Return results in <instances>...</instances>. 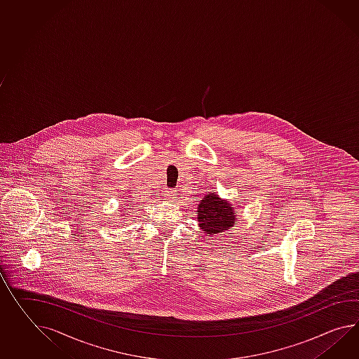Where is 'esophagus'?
I'll list each match as a JSON object with an SVG mask.
<instances>
[{
	"label": "esophagus",
	"instance_id": "1",
	"mask_svg": "<svg viewBox=\"0 0 359 359\" xmlns=\"http://www.w3.org/2000/svg\"><path fill=\"white\" fill-rule=\"evenodd\" d=\"M164 194H165L168 198H175V195H177V190H175V189H165Z\"/></svg>",
	"mask_w": 359,
	"mask_h": 359
}]
</instances>
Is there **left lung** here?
Segmentation results:
<instances>
[{
  "mask_svg": "<svg viewBox=\"0 0 359 359\" xmlns=\"http://www.w3.org/2000/svg\"><path fill=\"white\" fill-rule=\"evenodd\" d=\"M237 213L228 201L221 199L213 191L207 193L198 204L199 228L207 236H217L236 225Z\"/></svg>",
  "mask_w": 359,
  "mask_h": 359,
  "instance_id": "obj_1",
  "label": "left lung"
}]
</instances>
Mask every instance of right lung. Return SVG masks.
I'll list each match as a JSON object with an SVG mask.
<instances>
[{
  "instance_id": "obj_1",
  "label": "right lung",
  "mask_w": 359,
  "mask_h": 359,
  "mask_svg": "<svg viewBox=\"0 0 359 359\" xmlns=\"http://www.w3.org/2000/svg\"><path fill=\"white\" fill-rule=\"evenodd\" d=\"M123 215H125V211H123ZM121 216H122V215H121Z\"/></svg>"
}]
</instances>
